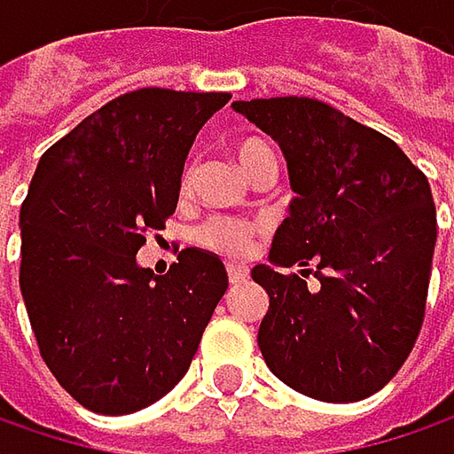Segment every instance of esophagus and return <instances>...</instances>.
<instances>
[{
	"label": "esophagus",
	"instance_id": "34e87169",
	"mask_svg": "<svg viewBox=\"0 0 454 454\" xmlns=\"http://www.w3.org/2000/svg\"><path fill=\"white\" fill-rule=\"evenodd\" d=\"M226 270H228V281H231V284H241V281H247V276H249V270H247L244 265H233V262L228 265Z\"/></svg>",
	"mask_w": 454,
	"mask_h": 454
}]
</instances>
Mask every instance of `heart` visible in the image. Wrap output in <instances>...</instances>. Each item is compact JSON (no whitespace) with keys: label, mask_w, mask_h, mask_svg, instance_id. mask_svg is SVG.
I'll return each instance as SVG.
<instances>
[{"label":"heart","mask_w":454,"mask_h":454,"mask_svg":"<svg viewBox=\"0 0 454 454\" xmlns=\"http://www.w3.org/2000/svg\"><path fill=\"white\" fill-rule=\"evenodd\" d=\"M236 160L239 165L252 173L260 162L273 160V152L268 149V144H262L260 138H244L236 146ZM194 181V165L189 162L181 173V189L186 192ZM262 231L260 221H239V218H210L202 226L194 231V241L215 254H223L231 260H241L254 249V239Z\"/></svg>","instance_id":"b5f03b06"}]
</instances>
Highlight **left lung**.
<instances>
[{
    "label": "left lung",
    "mask_w": 454,
    "mask_h": 454,
    "mask_svg": "<svg viewBox=\"0 0 454 454\" xmlns=\"http://www.w3.org/2000/svg\"><path fill=\"white\" fill-rule=\"evenodd\" d=\"M233 110L278 141L297 194L270 262L302 270L252 268L270 297L260 352L313 400H365L395 379L423 325L436 244L428 178L392 138L320 99L270 97Z\"/></svg>",
    "instance_id": "1"
}]
</instances>
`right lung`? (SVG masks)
<instances>
[{"mask_svg":"<svg viewBox=\"0 0 454 454\" xmlns=\"http://www.w3.org/2000/svg\"><path fill=\"white\" fill-rule=\"evenodd\" d=\"M228 99L137 89L39 160L20 207V292L46 368L83 408L126 415L165 397L226 294L210 252L184 249L165 276L137 252L176 213L186 154Z\"/></svg>","mask_w":454,"mask_h":454,"instance_id":"obj_1","label":"right lung"}]
</instances>
